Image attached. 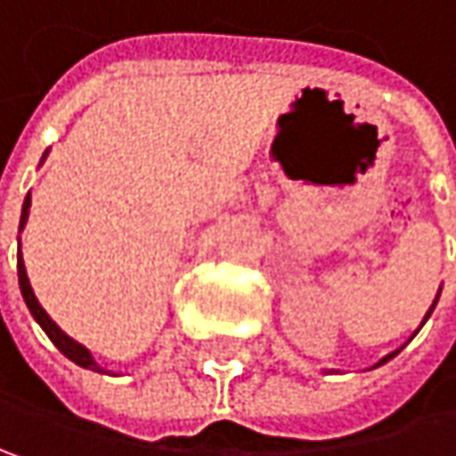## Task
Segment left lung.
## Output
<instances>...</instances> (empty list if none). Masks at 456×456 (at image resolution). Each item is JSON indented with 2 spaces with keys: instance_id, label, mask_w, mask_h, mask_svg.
<instances>
[{
  "instance_id": "8db88e82",
  "label": "left lung",
  "mask_w": 456,
  "mask_h": 456,
  "mask_svg": "<svg viewBox=\"0 0 456 456\" xmlns=\"http://www.w3.org/2000/svg\"><path fill=\"white\" fill-rule=\"evenodd\" d=\"M436 303H438V295H436V300H434V305H431V311L426 313V318H423V323H426V321H428V315H431V313H434ZM423 323H420V326H423ZM399 350H402V347H399ZM399 350H394L392 354H387V357H381V360H379V362H376V368H379V365H384V362H389V360H392L394 354H396V352H399Z\"/></svg>"
}]
</instances>
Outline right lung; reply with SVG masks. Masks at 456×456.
I'll return each mask as SVG.
<instances>
[{
  "mask_svg": "<svg viewBox=\"0 0 456 456\" xmlns=\"http://www.w3.org/2000/svg\"><path fill=\"white\" fill-rule=\"evenodd\" d=\"M49 153V151H46ZM46 153H44V159H46ZM41 159V161H44ZM28 211H30V192L25 195V200H22V214H20V229L25 227V222H28ZM18 279H20V292H22V300H25V305H28V311L30 315L38 321V326L46 331V337L54 342V347L62 352L64 357H69L75 365H80V368H88V370H96V373H106L104 368L94 360V354L91 350H86L80 342H75L72 337H67L62 329L49 318V313L41 308V303L36 300V295H33V287H30V281H28V273H25V264H22V253H18Z\"/></svg>",
  "mask_w": 456,
  "mask_h": 456,
  "instance_id": "1",
  "label": "right lung"
}]
</instances>
